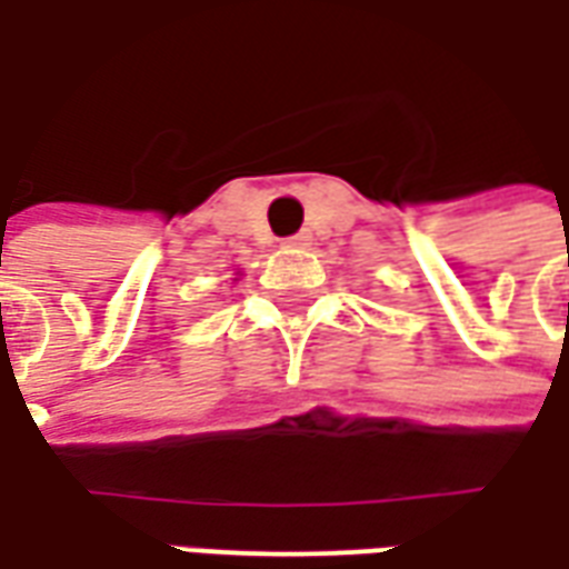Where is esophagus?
<instances>
[{"label":"esophagus","mask_w":569,"mask_h":569,"mask_svg":"<svg viewBox=\"0 0 569 569\" xmlns=\"http://www.w3.org/2000/svg\"><path fill=\"white\" fill-rule=\"evenodd\" d=\"M286 246L289 249H305V246H311V233H296L286 239Z\"/></svg>","instance_id":"esophagus-1"}]
</instances>
